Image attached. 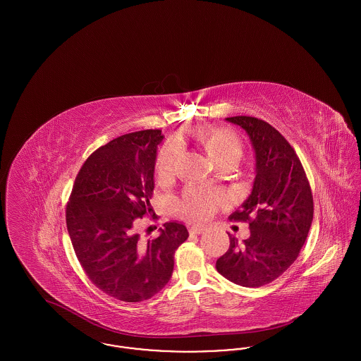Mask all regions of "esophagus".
<instances>
[{
    "label": "esophagus",
    "mask_w": 361,
    "mask_h": 361,
    "mask_svg": "<svg viewBox=\"0 0 361 361\" xmlns=\"http://www.w3.org/2000/svg\"><path fill=\"white\" fill-rule=\"evenodd\" d=\"M204 231H206V227L202 226V224H195V226H192V227L189 228V233H190V234H196V235L203 234Z\"/></svg>",
    "instance_id": "34e87169"
}]
</instances>
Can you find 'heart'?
<instances>
[{"label": "heart", "mask_w": 361, "mask_h": 361, "mask_svg": "<svg viewBox=\"0 0 361 361\" xmlns=\"http://www.w3.org/2000/svg\"><path fill=\"white\" fill-rule=\"evenodd\" d=\"M193 140L212 164L218 168L235 165L243 154L240 137L230 128L216 126H199L188 128L176 137L177 143ZM176 147L165 145L155 161V176L159 181H166L173 176ZM222 196L206 189L188 188L178 202L180 214L190 221H204L222 204Z\"/></svg>", "instance_id": "heart-1"}]
</instances>
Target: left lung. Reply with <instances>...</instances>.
I'll return each instance as SVG.
<instances>
[{
	"instance_id": "obj_1",
	"label": "left lung",
	"mask_w": 361,
	"mask_h": 361,
	"mask_svg": "<svg viewBox=\"0 0 361 361\" xmlns=\"http://www.w3.org/2000/svg\"><path fill=\"white\" fill-rule=\"evenodd\" d=\"M226 121L242 127L256 157L252 193L231 221L249 222L250 235L216 261V269L242 287H261L283 275L299 256L314 215L312 193L300 159L287 139L269 123L252 116Z\"/></svg>"
}]
</instances>
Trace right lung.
Masks as SVG:
<instances>
[{
    "mask_svg": "<svg viewBox=\"0 0 361 361\" xmlns=\"http://www.w3.org/2000/svg\"><path fill=\"white\" fill-rule=\"evenodd\" d=\"M161 130H143L108 142L75 177L66 224L89 280L123 302L147 300L171 280L174 252L188 238L183 224L168 222L154 240H142L137 219L153 214L157 146Z\"/></svg>",
    "mask_w": 361,
    "mask_h": 361,
    "instance_id": "add662e5",
    "label": "right lung"
}]
</instances>
